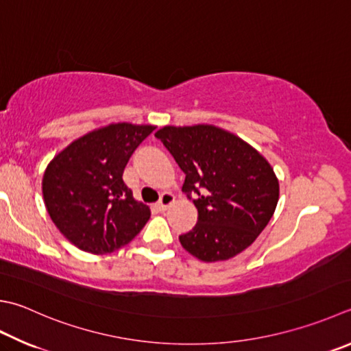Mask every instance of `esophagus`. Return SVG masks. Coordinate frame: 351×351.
<instances>
[{
  "label": "esophagus",
  "mask_w": 351,
  "mask_h": 351,
  "mask_svg": "<svg viewBox=\"0 0 351 351\" xmlns=\"http://www.w3.org/2000/svg\"><path fill=\"white\" fill-rule=\"evenodd\" d=\"M173 203H174V195L171 193H163L160 195V198H158L156 206H157L158 210H167Z\"/></svg>",
  "instance_id": "34e87169"
}]
</instances>
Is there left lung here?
I'll use <instances>...</instances> for the list:
<instances>
[{"label": "left lung", "mask_w": 351, "mask_h": 351, "mask_svg": "<svg viewBox=\"0 0 351 351\" xmlns=\"http://www.w3.org/2000/svg\"><path fill=\"white\" fill-rule=\"evenodd\" d=\"M160 138L184 173L182 191L198 210L197 224L178 237L202 261L229 260L252 244L272 218L280 184L256 149L213 125L165 127Z\"/></svg>", "instance_id": "left-lung-1"}]
</instances>
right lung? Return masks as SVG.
Here are the masks:
<instances>
[{
    "mask_svg": "<svg viewBox=\"0 0 351 351\" xmlns=\"http://www.w3.org/2000/svg\"><path fill=\"white\" fill-rule=\"evenodd\" d=\"M156 127L111 123L71 142L49 163L44 203L67 240L96 255L114 252L141 232L149 208L134 200L122 174Z\"/></svg>",
    "mask_w": 351,
    "mask_h": 351,
    "instance_id": "add662e5",
    "label": "right lung"
}]
</instances>
